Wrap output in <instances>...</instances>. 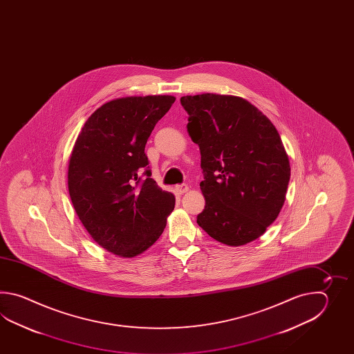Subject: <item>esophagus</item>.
<instances>
[{
    "label": "esophagus",
    "mask_w": 354,
    "mask_h": 354,
    "mask_svg": "<svg viewBox=\"0 0 354 354\" xmlns=\"http://www.w3.org/2000/svg\"><path fill=\"white\" fill-rule=\"evenodd\" d=\"M174 191H176V194H177V195H183V194H186V192H187L188 186L187 185H180V186H176Z\"/></svg>",
    "instance_id": "1"
}]
</instances>
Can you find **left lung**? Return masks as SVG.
I'll return each mask as SVG.
<instances>
[{"instance_id":"obj_1","label":"left lung","mask_w":354,"mask_h":354,"mask_svg":"<svg viewBox=\"0 0 354 354\" xmlns=\"http://www.w3.org/2000/svg\"><path fill=\"white\" fill-rule=\"evenodd\" d=\"M180 104L201 153L205 209L197 224L230 247L256 241L279 216L291 176L277 129L238 96L203 93Z\"/></svg>"}]
</instances>
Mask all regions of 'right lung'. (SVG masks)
Returning a JSON list of instances; mask_svg holds the SVG:
<instances>
[{"instance_id": "obj_1", "label": "right lung", "mask_w": 354, "mask_h": 354, "mask_svg": "<svg viewBox=\"0 0 354 354\" xmlns=\"http://www.w3.org/2000/svg\"><path fill=\"white\" fill-rule=\"evenodd\" d=\"M174 101L166 95L116 98L98 107L77 136L69 196L92 239L116 256L133 258L151 248L174 211V194L151 178L144 148Z\"/></svg>"}]
</instances>
